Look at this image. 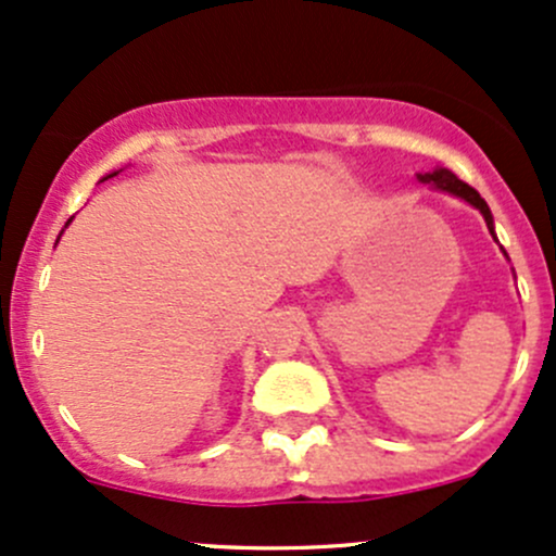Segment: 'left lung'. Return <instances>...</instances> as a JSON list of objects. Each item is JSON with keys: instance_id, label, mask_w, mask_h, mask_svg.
<instances>
[{"instance_id": "8db88e82", "label": "left lung", "mask_w": 556, "mask_h": 556, "mask_svg": "<svg viewBox=\"0 0 556 556\" xmlns=\"http://www.w3.org/2000/svg\"><path fill=\"white\" fill-rule=\"evenodd\" d=\"M417 179L422 181V185H432L435 189H443V192L456 194V198H462V200H465V203L475 205V208H478L480 213H483V218H485L488 229H491L493 240H496V231H493V216H491V208H488L485 200L480 198L478 189L469 187L467 181H462L459 176L451 174L448 168H435V170H427V174H417ZM502 250H504V248H502ZM504 255H506V253H504Z\"/></svg>"}]
</instances>
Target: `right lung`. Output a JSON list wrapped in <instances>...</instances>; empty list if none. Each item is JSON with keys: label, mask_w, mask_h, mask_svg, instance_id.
Here are the masks:
<instances>
[{"label": "right lung", "mask_w": 556, "mask_h": 556, "mask_svg": "<svg viewBox=\"0 0 556 556\" xmlns=\"http://www.w3.org/2000/svg\"><path fill=\"white\" fill-rule=\"evenodd\" d=\"M118 174H121V170H113V174H108L105 179H110V176H118ZM105 179H102V181H105ZM71 222H73V218H68V224H71ZM68 224H65V227H68Z\"/></svg>", "instance_id": "right-lung-1"}]
</instances>
